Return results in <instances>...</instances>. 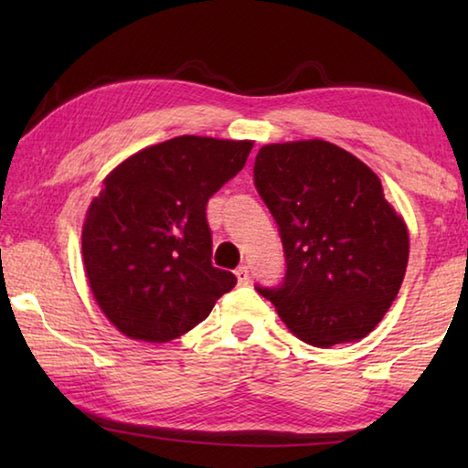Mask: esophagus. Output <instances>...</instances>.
Returning a JSON list of instances; mask_svg holds the SVG:
<instances>
[{"instance_id":"34e87169","label":"esophagus","mask_w":468,"mask_h":468,"mask_svg":"<svg viewBox=\"0 0 468 468\" xmlns=\"http://www.w3.org/2000/svg\"><path fill=\"white\" fill-rule=\"evenodd\" d=\"M235 276H237V282H239V284H248V282H250V271H248V266H239V268H237Z\"/></svg>"}]
</instances>
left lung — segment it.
<instances>
[{
    "label": "left lung",
    "mask_w": 468,
    "mask_h": 468,
    "mask_svg": "<svg viewBox=\"0 0 468 468\" xmlns=\"http://www.w3.org/2000/svg\"><path fill=\"white\" fill-rule=\"evenodd\" d=\"M253 184L279 225L284 276L256 287L307 345L367 336L399 295L409 231L366 163L326 140L260 148Z\"/></svg>",
    "instance_id": "1"
}]
</instances>
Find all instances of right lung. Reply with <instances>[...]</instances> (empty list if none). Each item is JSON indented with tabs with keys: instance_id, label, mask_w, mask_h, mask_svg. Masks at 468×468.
Returning a JSON list of instances; mask_svg holds the SVG:
<instances>
[{
	"instance_id": "obj_1",
	"label": "right lung",
	"mask_w": 468,
	"mask_h": 468,
	"mask_svg": "<svg viewBox=\"0 0 468 468\" xmlns=\"http://www.w3.org/2000/svg\"><path fill=\"white\" fill-rule=\"evenodd\" d=\"M250 140L179 136L140 150L102 181L82 258L102 314L125 336L169 343L197 326L235 274L212 266L206 204L243 169Z\"/></svg>"
}]
</instances>
